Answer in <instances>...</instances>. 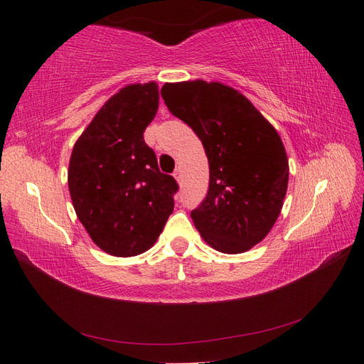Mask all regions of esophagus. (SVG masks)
<instances>
[{
  "mask_svg": "<svg viewBox=\"0 0 364 364\" xmlns=\"http://www.w3.org/2000/svg\"><path fill=\"white\" fill-rule=\"evenodd\" d=\"M173 178H175V180H176L178 183L181 181V178H183V170H181L180 167H178V168L175 170V172H173Z\"/></svg>",
  "mask_w": 364,
  "mask_h": 364,
  "instance_id": "obj_1",
  "label": "esophagus"
}]
</instances>
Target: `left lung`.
I'll return each instance as SVG.
<instances>
[{
  "label": "left lung",
  "instance_id": "8db88e82",
  "mask_svg": "<svg viewBox=\"0 0 364 364\" xmlns=\"http://www.w3.org/2000/svg\"><path fill=\"white\" fill-rule=\"evenodd\" d=\"M161 95L194 129L210 164V188L192 222L222 253H244L264 239L282 213L289 164L277 129L241 92L203 80L166 82Z\"/></svg>",
  "mask_w": 364,
  "mask_h": 364
}]
</instances>
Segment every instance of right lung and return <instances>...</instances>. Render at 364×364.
I'll return each mask as SVG.
<instances>
[{
    "label": "right lung",
    "instance_id": "obj_1",
    "mask_svg": "<svg viewBox=\"0 0 364 364\" xmlns=\"http://www.w3.org/2000/svg\"><path fill=\"white\" fill-rule=\"evenodd\" d=\"M159 106L154 81L128 84L100 107L73 145L68 191L90 239L112 257L154 245L173 213V176L161 173L144 141Z\"/></svg>",
    "mask_w": 364,
    "mask_h": 364
}]
</instances>
